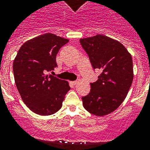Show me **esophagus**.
<instances>
[{
  "label": "esophagus",
  "instance_id": "1",
  "mask_svg": "<svg viewBox=\"0 0 150 150\" xmlns=\"http://www.w3.org/2000/svg\"><path fill=\"white\" fill-rule=\"evenodd\" d=\"M78 82H79L78 81H71V83H72V84H73L74 85H75V84H78Z\"/></svg>",
  "mask_w": 150,
  "mask_h": 150
}]
</instances>
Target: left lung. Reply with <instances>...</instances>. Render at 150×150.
I'll return each instance as SVG.
<instances>
[{
  "instance_id": "1",
  "label": "left lung",
  "mask_w": 150,
  "mask_h": 150,
  "mask_svg": "<svg viewBox=\"0 0 150 150\" xmlns=\"http://www.w3.org/2000/svg\"><path fill=\"white\" fill-rule=\"evenodd\" d=\"M80 43L93 69L101 71L98 80L91 83L89 94L82 97L83 106L91 114L104 116L127 97L134 79L132 57L123 44L106 35L81 38Z\"/></svg>"
}]
</instances>
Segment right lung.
I'll return each instance as SVG.
<instances>
[{"mask_svg": "<svg viewBox=\"0 0 150 150\" xmlns=\"http://www.w3.org/2000/svg\"><path fill=\"white\" fill-rule=\"evenodd\" d=\"M69 42L54 34L47 33L25 41L13 64L14 79L24 103L33 112L50 115L59 111L70 90L67 81L47 72L57 66L56 57Z\"/></svg>", "mask_w": 150, "mask_h": 150, "instance_id": "obj_1", "label": "right lung"}]
</instances>
